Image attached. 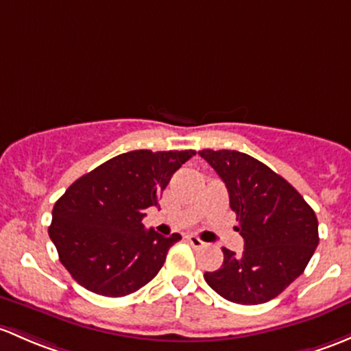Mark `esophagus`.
Here are the masks:
<instances>
[{
  "mask_svg": "<svg viewBox=\"0 0 351 351\" xmlns=\"http://www.w3.org/2000/svg\"><path fill=\"white\" fill-rule=\"evenodd\" d=\"M186 242L190 243L191 247H195V249H200V247L205 245V242L202 241V239H198L197 235H188L186 237Z\"/></svg>",
  "mask_w": 351,
  "mask_h": 351,
  "instance_id": "1",
  "label": "esophagus"
}]
</instances>
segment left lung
I'll use <instances>...</instances> for the list:
<instances>
[{"label": "left lung", "mask_w": 351, "mask_h": 351, "mask_svg": "<svg viewBox=\"0 0 351 351\" xmlns=\"http://www.w3.org/2000/svg\"><path fill=\"white\" fill-rule=\"evenodd\" d=\"M222 178L237 215L243 252L223 247L219 271L205 272L217 294L237 304L274 300L302 274L318 247V219L300 191L269 166L241 151L202 149Z\"/></svg>", "instance_id": "8db88e82"}]
</instances>
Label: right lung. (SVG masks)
<instances>
[{
    "label": "right lung",
    "mask_w": 351,
    "mask_h": 351,
    "mask_svg": "<svg viewBox=\"0 0 351 351\" xmlns=\"http://www.w3.org/2000/svg\"><path fill=\"white\" fill-rule=\"evenodd\" d=\"M193 154V149L129 151L80 176L58 198L49 235L80 286L121 298L160 272L169 247L182 235L146 230L145 210L158 205L173 173Z\"/></svg>",
    "instance_id": "obj_1"
}]
</instances>
